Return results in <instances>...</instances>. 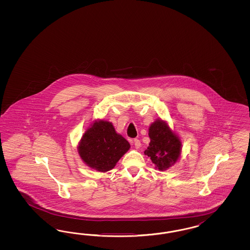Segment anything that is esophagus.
Returning <instances> with one entry per match:
<instances>
[{"mask_svg":"<svg viewBox=\"0 0 250 250\" xmlns=\"http://www.w3.org/2000/svg\"><path fill=\"white\" fill-rule=\"evenodd\" d=\"M132 143L134 144V146H135V147H136V148H139V147L141 146V142H140V140H138L137 138L133 139V140H132Z\"/></svg>","mask_w":250,"mask_h":250,"instance_id":"obj_1","label":"esophagus"}]
</instances>
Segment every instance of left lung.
Masks as SVG:
<instances>
[{"label":"left lung","mask_w":250,"mask_h":250,"mask_svg":"<svg viewBox=\"0 0 250 250\" xmlns=\"http://www.w3.org/2000/svg\"><path fill=\"white\" fill-rule=\"evenodd\" d=\"M150 143L145 150L159 170H166L178 161L182 152V141L166 122L157 119L148 129Z\"/></svg>","instance_id":"8db88e82"}]
</instances>
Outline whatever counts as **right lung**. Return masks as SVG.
Returning <instances> with one entry per match:
<instances>
[{
	"label": "right lung",
	"mask_w": 250,
	"mask_h": 250,
	"mask_svg": "<svg viewBox=\"0 0 250 250\" xmlns=\"http://www.w3.org/2000/svg\"><path fill=\"white\" fill-rule=\"evenodd\" d=\"M129 148L128 141L115 132L112 123L98 120L84 133L78 152L87 166L106 172L114 168Z\"/></svg>",
	"instance_id": "1"
}]
</instances>
